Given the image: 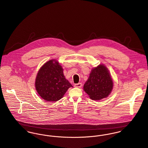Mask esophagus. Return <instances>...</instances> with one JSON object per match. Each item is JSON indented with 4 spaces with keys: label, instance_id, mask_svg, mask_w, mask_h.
Returning a JSON list of instances; mask_svg holds the SVG:
<instances>
[{
    "label": "esophagus",
    "instance_id": "esophagus-1",
    "mask_svg": "<svg viewBox=\"0 0 148 148\" xmlns=\"http://www.w3.org/2000/svg\"><path fill=\"white\" fill-rule=\"evenodd\" d=\"M74 86L75 88H80L82 87V84L81 83H78V84H76L74 85Z\"/></svg>",
    "mask_w": 148,
    "mask_h": 148
}]
</instances>
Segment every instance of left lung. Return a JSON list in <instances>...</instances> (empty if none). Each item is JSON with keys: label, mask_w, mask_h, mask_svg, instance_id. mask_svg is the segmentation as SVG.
Returning <instances> with one entry per match:
<instances>
[{"label": "left lung", "mask_w": 148, "mask_h": 148, "mask_svg": "<svg viewBox=\"0 0 148 148\" xmlns=\"http://www.w3.org/2000/svg\"><path fill=\"white\" fill-rule=\"evenodd\" d=\"M113 85L108 69L103 64H100L91 69L89 78L84 85V90L90 99L99 101L110 94Z\"/></svg>", "instance_id": "1"}]
</instances>
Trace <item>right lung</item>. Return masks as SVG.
<instances>
[{"instance_id": "obj_1", "label": "right lung", "mask_w": 148, "mask_h": 148, "mask_svg": "<svg viewBox=\"0 0 148 148\" xmlns=\"http://www.w3.org/2000/svg\"><path fill=\"white\" fill-rule=\"evenodd\" d=\"M39 96L46 101L60 99L69 88L73 87L63 74V69L58 60L51 59L39 70L35 82Z\"/></svg>"}]
</instances>
